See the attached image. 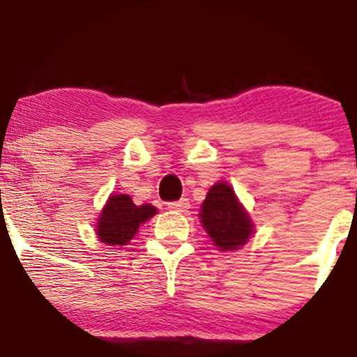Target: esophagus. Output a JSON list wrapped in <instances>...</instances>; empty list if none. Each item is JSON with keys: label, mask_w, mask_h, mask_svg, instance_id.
<instances>
[{"label": "esophagus", "mask_w": 357, "mask_h": 357, "mask_svg": "<svg viewBox=\"0 0 357 357\" xmlns=\"http://www.w3.org/2000/svg\"><path fill=\"white\" fill-rule=\"evenodd\" d=\"M190 207V202L188 199H181V200H176V202H169L167 208L172 212H186V208Z\"/></svg>", "instance_id": "esophagus-1"}]
</instances>
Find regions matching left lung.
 <instances>
[{
	"label": "left lung",
	"mask_w": 357,
	"mask_h": 357,
	"mask_svg": "<svg viewBox=\"0 0 357 357\" xmlns=\"http://www.w3.org/2000/svg\"><path fill=\"white\" fill-rule=\"evenodd\" d=\"M200 219L219 250H236L248 242L254 229L228 183H218L208 190L202 204Z\"/></svg>",
	"instance_id": "obj_1"
}]
</instances>
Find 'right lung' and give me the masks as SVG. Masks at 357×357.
<instances>
[{"instance_id":"right-lung-1","label":"right lung","mask_w":357,"mask_h":357,"mask_svg":"<svg viewBox=\"0 0 357 357\" xmlns=\"http://www.w3.org/2000/svg\"><path fill=\"white\" fill-rule=\"evenodd\" d=\"M153 205H135L131 197L112 195L96 225L98 238L105 245H128L138 231L139 225L155 215Z\"/></svg>"}]
</instances>
